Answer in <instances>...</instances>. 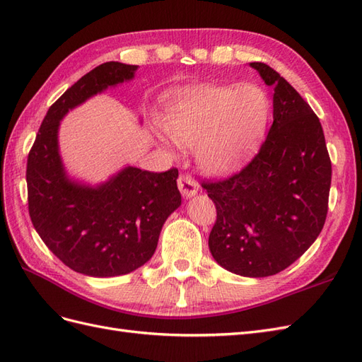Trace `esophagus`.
<instances>
[{
    "instance_id": "esophagus-1",
    "label": "esophagus",
    "mask_w": 362,
    "mask_h": 362,
    "mask_svg": "<svg viewBox=\"0 0 362 362\" xmlns=\"http://www.w3.org/2000/svg\"><path fill=\"white\" fill-rule=\"evenodd\" d=\"M178 189L182 193V196H185V198H190V196L198 193L199 184L196 182L194 178H192L190 175L181 173L178 177Z\"/></svg>"
}]
</instances>
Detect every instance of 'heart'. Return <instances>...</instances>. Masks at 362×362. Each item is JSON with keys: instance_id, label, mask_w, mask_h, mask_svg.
<instances>
[{"instance_id": "b5f03b06", "label": "heart", "mask_w": 362, "mask_h": 362, "mask_svg": "<svg viewBox=\"0 0 362 362\" xmlns=\"http://www.w3.org/2000/svg\"><path fill=\"white\" fill-rule=\"evenodd\" d=\"M269 105L267 93L255 84H196L175 95L164 129L178 145L199 144L204 166L223 172L234 166L264 131Z\"/></svg>"}]
</instances>
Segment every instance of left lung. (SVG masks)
<instances>
[{
	"label": "left lung",
	"mask_w": 362,
	"mask_h": 362,
	"mask_svg": "<svg viewBox=\"0 0 362 362\" xmlns=\"http://www.w3.org/2000/svg\"><path fill=\"white\" fill-rule=\"evenodd\" d=\"M273 93V124L257 156L229 178L202 182L217 218L213 258L235 275L264 278L287 269L322 233L332 166L323 128L294 87L254 62Z\"/></svg>",
	"instance_id": "1"
}]
</instances>
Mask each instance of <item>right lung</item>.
I'll return each instance as SVG.
<instances>
[{
  "mask_svg": "<svg viewBox=\"0 0 362 362\" xmlns=\"http://www.w3.org/2000/svg\"><path fill=\"white\" fill-rule=\"evenodd\" d=\"M136 71V64L107 62L81 76L49 107L27 160L33 226L63 264L95 278L144 266L154 255L163 223L181 205L175 168L157 173L128 166L98 187L64 173L57 145L63 116Z\"/></svg>",
  "mask_w": 362,
  "mask_h": 362,
  "instance_id": "add662e5",
  "label": "right lung"
}]
</instances>
